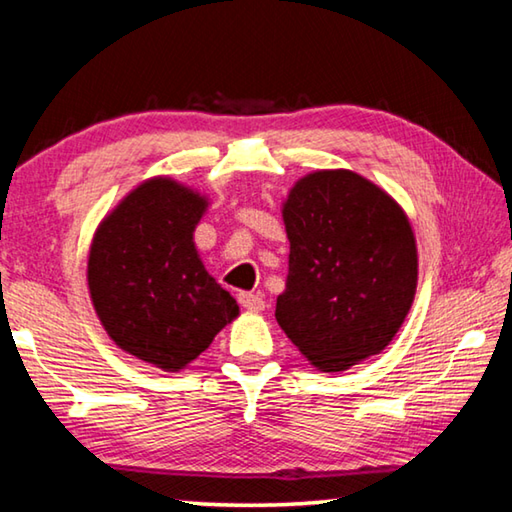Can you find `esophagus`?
Returning <instances> with one entry per match:
<instances>
[{
  "label": "esophagus",
  "instance_id": "34e87169",
  "mask_svg": "<svg viewBox=\"0 0 512 512\" xmlns=\"http://www.w3.org/2000/svg\"><path fill=\"white\" fill-rule=\"evenodd\" d=\"M239 302H241V307H246L250 311L264 309V298L257 296V293H239Z\"/></svg>",
  "mask_w": 512,
  "mask_h": 512
}]
</instances>
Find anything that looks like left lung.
Returning a JSON list of instances; mask_svg holds the SVG:
<instances>
[{"mask_svg":"<svg viewBox=\"0 0 512 512\" xmlns=\"http://www.w3.org/2000/svg\"><path fill=\"white\" fill-rule=\"evenodd\" d=\"M291 244L275 318L323 372L379 354L402 327L418 284L411 223L384 189L348 169L314 171L284 203Z\"/></svg>","mask_w":512,"mask_h":512,"instance_id":"8db88e82","label":"left lung"}]
</instances>
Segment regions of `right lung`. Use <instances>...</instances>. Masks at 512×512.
I'll return each instance as SVG.
<instances>
[{"label": "right lung", "instance_id": "1", "mask_svg": "<svg viewBox=\"0 0 512 512\" xmlns=\"http://www.w3.org/2000/svg\"><path fill=\"white\" fill-rule=\"evenodd\" d=\"M207 201L171 178L135 187L92 239L88 284L121 350L178 372L237 318V300L205 271L194 230Z\"/></svg>", "mask_w": 512, "mask_h": 512}]
</instances>
